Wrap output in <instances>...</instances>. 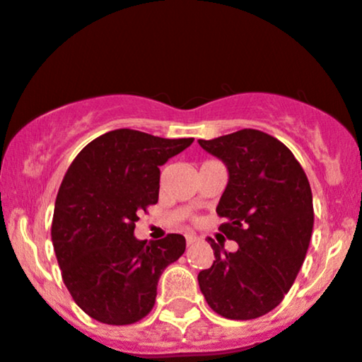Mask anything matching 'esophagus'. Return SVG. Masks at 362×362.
I'll return each instance as SVG.
<instances>
[{
  "mask_svg": "<svg viewBox=\"0 0 362 362\" xmlns=\"http://www.w3.org/2000/svg\"><path fill=\"white\" fill-rule=\"evenodd\" d=\"M185 241H187V245H194V243L197 241V235L196 234H191V232H189V234H185Z\"/></svg>",
  "mask_w": 362,
  "mask_h": 362,
  "instance_id": "esophagus-1",
  "label": "esophagus"
}]
</instances>
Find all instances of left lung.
<instances>
[{
	"instance_id": "1",
	"label": "left lung",
	"mask_w": 362,
	"mask_h": 362,
	"mask_svg": "<svg viewBox=\"0 0 362 362\" xmlns=\"http://www.w3.org/2000/svg\"><path fill=\"white\" fill-rule=\"evenodd\" d=\"M199 146L229 171L216 213L226 218L220 230L239 246L227 253L208 239L215 260L197 274L201 293L223 317H260L283 302L305 260L314 227L309 180L293 152L264 132L245 128Z\"/></svg>"
}]
</instances>
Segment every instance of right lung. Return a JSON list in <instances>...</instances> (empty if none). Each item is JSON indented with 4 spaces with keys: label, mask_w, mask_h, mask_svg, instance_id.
Masks as SVG:
<instances>
[{
    "label": "right lung",
    "mask_w": 362,
    "mask_h": 362,
    "mask_svg": "<svg viewBox=\"0 0 362 362\" xmlns=\"http://www.w3.org/2000/svg\"><path fill=\"white\" fill-rule=\"evenodd\" d=\"M192 142L121 128L91 140L71 163L52 241L64 284L90 317L133 325L154 307L159 277L184 255L185 238L147 243L133 230L139 213L158 203L159 166Z\"/></svg>",
    "instance_id": "right-lung-1"
}]
</instances>
